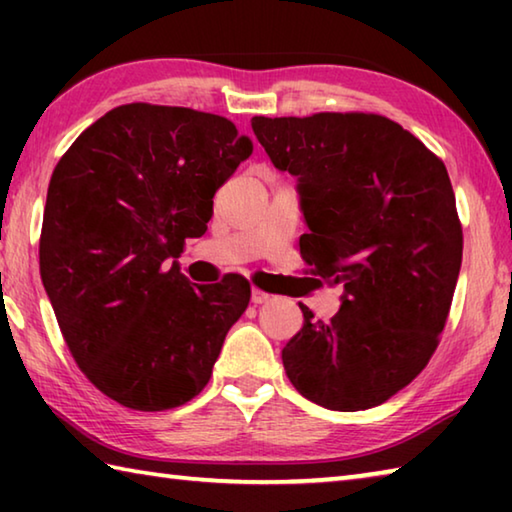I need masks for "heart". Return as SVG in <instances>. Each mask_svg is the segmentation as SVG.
Returning <instances> with one entry per match:
<instances>
[{"instance_id": "1", "label": "heart", "mask_w": 512, "mask_h": 512, "mask_svg": "<svg viewBox=\"0 0 512 512\" xmlns=\"http://www.w3.org/2000/svg\"><path fill=\"white\" fill-rule=\"evenodd\" d=\"M289 205H293V192L291 189H280V192L275 194V198H273V203H271V210H282V207H289Z\"/></svg>"}]
</instances>
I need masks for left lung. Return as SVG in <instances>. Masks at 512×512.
<instances>
[{
    "label": "left lung",
    "instance_id": "8db88e82",
    "mask_svg": "<svg viewBox=\"0 0 512 512\" xmlns=\"http://www.w3.org/2000/svg\"><path fill=\"white\" fill-rule=\"evenodd\" d=\"M250 155L230 119L126 103L58 160L40 235V277L76 366L110 400L167 411L203 391L239 296L183 271L212 198Z\"/></svg>",
    "mask_w": 512,
    "mask_h": 512
}]
</instances>
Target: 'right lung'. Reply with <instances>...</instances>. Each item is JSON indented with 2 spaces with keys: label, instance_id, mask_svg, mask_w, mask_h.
Segmentation results:
<instances>
[{
  "label": "right lung",
  "instance_id": "1",
  "mask_svg": "<svg viewBox=\"0 0 512 512\" xmlns=\"http://www.w3.org/2000/svg\"><path fill=\"white\" fill-rule=\"evenodd\" d=\"M253 131L298 176L318 266L343 289L332 318L305 311L284 370L325 409H372L420 375L452 307L463 230L445 164L372 112L262 117Z\"/></svg>",
  "mask_w": 512,
  "mask_h": 512
}]
</instances>
